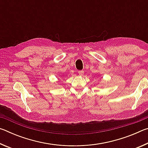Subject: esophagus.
<instances>
[{
    "mask_svg": "<svg viewBox=\"0 0 148 148\" xmlns=\"http://www.w3.org/2000/svg\"><path fill=\"white\" fill-rule=\"evenodd\" d=\"M78 74H79V76H84V71H78Z\"/></svg>",
    "mask_w": 148,
    "mask_h": 148,
    "instance_id": "obj_1",
    "label": "esophagus"
}]
</instances>
